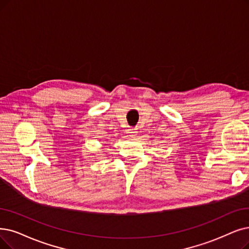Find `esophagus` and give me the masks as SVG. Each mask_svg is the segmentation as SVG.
<instances>
[{
  "label": "esophagus",
  "instance_id": "1",
  "mask_svg": "<svg viewBox=\"0 0 249 249\" xmlns=\"http://www.w3.org/2000/svg\"><path fill=\"white\" fill-rule=\"evenodd\" d=\"M127 133L131 134V135H136L138 133V128H136V127H128L127 128Z\"/></svg>",
  "mask_w": 249,
  "mask_h": 249
}]
</instances>
